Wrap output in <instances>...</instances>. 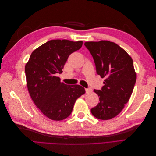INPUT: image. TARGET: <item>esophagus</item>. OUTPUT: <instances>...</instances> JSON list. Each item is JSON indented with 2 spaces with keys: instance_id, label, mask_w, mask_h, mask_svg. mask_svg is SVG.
<instances>
[{
  "instance_id": "34e87169",
  "label": "esophagus",
  "mask_w": 156,
  "mask_h": 156,
  "mask_svg": "<svg viewBox=\"0 0 156 156\" xmlns=\"http://www.w3.org/2000/svg\"><path fill=\"white\" fill-rule=\"evenodd\" d=\"M85 90H86V93H87V94L90 93V92H92V88H86V89H85Z\"/></svg>"
}]
</instances>
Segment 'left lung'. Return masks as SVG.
Segmentation results:
<instances>
[{
	"mask_svg": "<svg viewBox=\"0 0 156 156\" xmlns=\"http://www.w3.org/2000/svg\"><path fill=\"white\" fill-rule=\"evenodd\" d=\"M84 45L92 56L97 73L105 78L101 90H94L100 102L91 112L98 119H111L123 109L133 92L136 79L133 60L124 49L110 41H87Z\"/></svg>",
	"mask_w": 156,
	"mask_h": 156,
	"instance_id": "8db88e82",
	"label": "left lung"
}]
</instances>
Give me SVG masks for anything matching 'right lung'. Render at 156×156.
Returning <instances> with one entry per match:
<instances>
[{"instance_id": "right-lung-1", "label": "right lung", "mask_w": 156, "mask_h": 156, "mask_svg": "<svg viewBox=\"0 0 156 156\" xmlns=\"http://www.w3.org/2000/svg\"><path fill=\"white\" fill-rule=\"evenodd\" d=\"M82 41H48L32 52L25 65L27 85L33 102L51 120L59 121L68 117L77 99L85 93L78 85L60 82L61 73L68 56L79 50Z\"/></svg>"}]
</instances>
